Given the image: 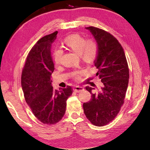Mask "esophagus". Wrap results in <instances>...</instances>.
Wrapping results in <instances>:
<instances>
[{
  "label": "esophagus",
  "mask_w": 150,
  "mask_h": 150,
  "mask_svg": "<svg viewBox=\"0 0 150 150\" xmlns=\"http://www.w3.org/2000/svg\"><path fill=\"white\" fill-rule=\"evenodd\" d=\"M73 90L76 93H80L81 91H84V89L83 87H80V86H76L74 87Z\"/></svg>",
  "instance_id": "34e87169"
}]
</instances>
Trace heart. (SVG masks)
<instances>
[{
	"mask_svg": "<svg viewBox=\"0 0 150 150\" xmlns=\"http://www.w3.org/2000/svg\"><path fill=\"white\" fill-rule=\"evenodd\" d=\"M66 46L72 51L79 54L84 62L86 63L93 62L97 56L98 46L97 43L93 39H89L86 40L82 35L79 34L70 35L64 39ZM63 52L61 49H56L53 54L54 61L56 64L60 62L62 56ZM83 71L74 72L73 76L77 79H79Z\"/></svg>",
	"mask_w": 150,
	"mask_h": 150,
	"instance_id": "heart-1",
	"label": "heart"
}]
</instances>
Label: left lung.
<instances>
[{
    "label": "left lung",
    "instance_id": "obj_1",
    "mask_svg": "<svg viewBox=\"0 0 150 150\" xmlns=\"http://www.w3.org/2000/svg\"><path fill=\"white\" fill-rule=\"evenodd\" d=\"M93 36L98 46L94 66L96 76L102 85L98 93H92L94 88L86 86L91 99L83 104L84 112L91 123L103 126L114 120L124 103L128 86L129 69L125 54L114 36L103 29L85 28Z\"/></svg>",
    "mask_w": 150,
    "mask_h": 150
}]
</instances>
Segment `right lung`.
<instances>
[{
    "mask_svg": "<svg viewBox=\"0 0 150 150\" xmlns=\"http://www.w3.org/2000/svg\"><path fill=\"white\" fill-rule=\"evenodd\" d=\"M57 31L39 39L29 52L22 70L21 85L26 103L34 116L44 124L59 121L66 112V101L72 88L54 89L51 77L54 70L51 46Z\"/></svg>",
    "mask_w": 150,
    "mask_h": 150,
    "instance_id": "obj_1",
    "label": "right lung"
}]
</instances>
